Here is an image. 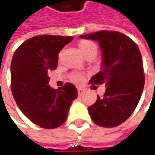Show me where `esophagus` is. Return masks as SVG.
<instances>
[{"instance_id":"34e87169","label":"esophagus","mask_w":155,"mask_h":155,"mask_svg":"<svg viewBox=\"0 0 155 155\" xmlns=\"http://www.w3.org/2000/svg\"><path fill=\"white\" fill-rule=\"evenodd\" d=\"M78 91V95L79 96H82L83 94H84V89H82V88H81V87H79L77 89Z\"/></svg>"}]
</instances>
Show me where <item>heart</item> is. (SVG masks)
<instances>
[{
	"mask_svg": "<svg viewBox=\"0 0 155 155\" xmlns=\"http://www.w3.org/2000/svg\"><path fill=\"white\" fill-rule=\"evenodd\" d=\"M79 49L81 51V53L86 56L87 54L93 53L96 55L97 52V47H96V44L93 42L89 41V40H81L79 42ZM71 79L75 83H81L83 79H84V74L82 73H74V74H72Z\"/></svg>",
	"mask_w": 155,
	"mask_h": 155,
	"instance_id": "heart-1",
	"label": "heart"
}]
</instances>
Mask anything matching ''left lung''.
I'll return each instance as SVG.
<instances>
[{"instance_id": "obj_1", "label": "left lung", "mask_w": 155, "mask_h": 155, "mask_svg": "<svg viewBox=\"0 0 155 155\" xmlns=\"http://www.w3.org/2000/svg\"><path fill=\"white\" fill-rule=\"evenodd\" d=\"M97 41L102 51L100 71L89 82L104 84V96L87 108L93 122L102 127H115L134 111L140 99L145 76L140 51L132 39L117 31H102L80 36Z\"/></svg>"}]
</instances>
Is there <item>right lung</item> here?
Returning a JSON list of instances; mask_svg holds the SVG:
<instances>
[{"instance_id": "obj_1", "label": "right lung", "mask_w": 155, "mask_h": 155, "mask_svg": "<svg viewBox=\"0 0 155 155\" xmlns=\"http://www.w3.org/2000/svg\"><path fill=\"white\" fill-rule=\"evenodd\" d=\"M74 37L41 35L23 43L11 60V91L17 106L32 123L57 128L66 122L77 88L66 83L59 89L48 85V72L58 67V54Z\"/></svg>"}]
</instances>
